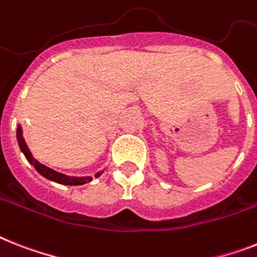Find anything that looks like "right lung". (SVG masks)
<instances>
[{
	"label": "right lung",
	"instance_id": "right-lung-1",
	"mask_svg": "<svg viewBox=\"0 0 257 257\" xmlns=\"http://www.w3.org/2000/svg\"><path fill=\"white\" fill-rule=\"evenodd\" d=\"M17 140H18V145H20L21 150H22V153L25 154V157H26L27 161L30 162V164L35 168V170H37L41 176L45 177V178L50 179V181H54V182L56 183H60V185H67V186H79V185H84V183H88L92 181V177H70L66 176V174H62V173L55 172V170L47 168L45 165L39 164V162L33 157V154H31V152L29 150V148H27L26 143H25L21 125H18V128H17ZM100 174H101V172L96 173V178H97Z\"/></svg>",
	"mask_w": 257,
	"mask_h": 257
}]
</instances>
